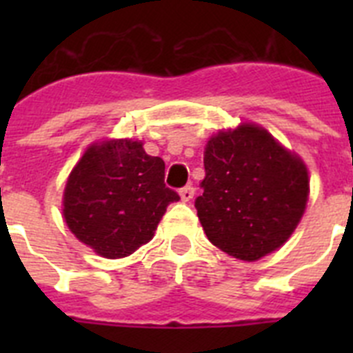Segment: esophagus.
<instances>
[{"mask_svg":"<svg viewBox=\"0 0 353 353\" xmlns=\"http://www.w3.org/2000/svg\"><path fill=\"white\" fill-rule=\"evenodd\" d=\"M192 196H194V187L192 185H185L180 189V198H182V201H191Z\"/></svg>","mask_w":353,"mask_h":353,"instance_id":"34e87169","label":"esophagus"}]
</instances>
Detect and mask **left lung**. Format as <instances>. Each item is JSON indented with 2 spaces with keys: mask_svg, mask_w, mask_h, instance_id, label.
Segmentation results:
<instances>
[{
  "mask_svg": "<svg viewBox=\"0 0 353 353\" xmlns=\"http://www.w3.org/2000/svg\"><path fill=\"white\" fill-rule=\"evenodd\" d=\"M203 164V194L194 207L212 244L244 261L281 248L297 228L310 194L301 157L263 127L244 123L212 136Z\"/></svg>",
  "mask_w": 353,
  "mask_h": 353,
  "instance_id": "1",
  "label": "left lung"
}]
</instances>
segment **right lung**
<instances>
[{
	"label": "right lung",
	"mask_w": 353,
	"mask_h": 353,
	"mask_svg": "<svg viewBox=\"0 0 353 353\" xmlns=\"http://www.w3.org/2000/svg\"><path fill=\"white\" fill-rule=\"evenodd\" d=\"M180 196L164 183V161L141 141L90 146L67 180L63 217L70 232L104 258H123L150 242L168 205Z\"/></svg>",
	"instance_id": "1"
}]
</instances>
